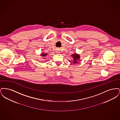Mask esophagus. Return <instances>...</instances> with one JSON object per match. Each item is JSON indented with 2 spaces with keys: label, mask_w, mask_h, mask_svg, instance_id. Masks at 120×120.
I'll return each mask as SVG.
<instances>
[{
  "label": "esophagus",
  "mask_w": 120,
  "mask_h": 120,
  "mask_svg": "<svg viewBox=\"0 0 120 120\" xmlns=\"http://www.w3.org/2000/svg\"><path fill=\"white\" fill-rule=\"evenodd\" d=\"M56 52L57 53H59V52H59V51L58 50H57V51Z\"/></svg>",
  "instance_id": "esophagus-1"
}]
</instances>
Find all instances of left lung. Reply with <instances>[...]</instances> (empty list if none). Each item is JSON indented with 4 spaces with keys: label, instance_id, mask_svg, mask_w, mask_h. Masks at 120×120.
Returning <instances> with one entry per match:
<instances>
[{
    "label": "left lung",
    "instance_id": "obj_1",
    "mask_svg": "<svg viewBox=\"0 0 120 120\" xmlns=\"http://www.w3.org/2000/svg\"><path fill=\"white\" fill-rule=\"evenodd\" d=\"M72 57L73 58V60H74V63H77V60H79L80 58V56L78 54H77L76 53L73 54V55H72Z\"/></svg>",
    "mask_w": 120,
    "mask_h": 120
}]
</instances>
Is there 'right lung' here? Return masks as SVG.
Returning a JSON list of instances; mask_svg holds the SVG:
<instances>
[{"mask_svg":"<svg viewBox=\"0 0 120 120\" xmlns=\"http://www.w3.org/2000/svg\"><path fill=\"white\" fill-rule=\"evenodd\" d=\"M47 55V54H45V53H43V54H41V56H44V57H45V56Z\"/></svg>","mask_w":120,"mask_h":120,"instance_id":"obj_1","label":"right lung"}]
</instances>
